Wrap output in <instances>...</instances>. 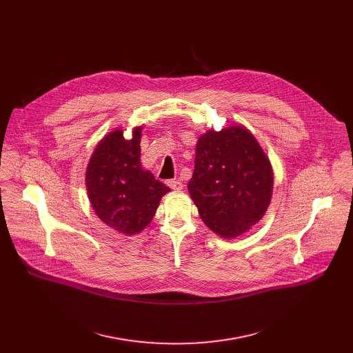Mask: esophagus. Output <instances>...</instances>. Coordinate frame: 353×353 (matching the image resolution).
<instances>
[{
	"instance_id": "esophagus-1",
	"label": "esophagus",
	"mask_w": 353,
	"mask_h": 353,
	"mask_svg": "<svg viewBox=\"0 0 353 353\" xmlns=\"http://www.w3.org/2000/svg\"><path fill=\"white\" fill-rule=\"evenodd\" d=\"M166 184H168L172 190H174V191L183 190V183H181L180 180H168Z\"/></svg>"
}]
</instances>
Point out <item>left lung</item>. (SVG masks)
<instances>
[{
	"mask_svg": "<svg viewBox=\"0 0 353 353\" xmlns=\"http://www.w3.org/2000/svg\"><path fill=\"white\" fill-rule=\"evenodd\" d=\"M272 188L271 162L247 128L210 130L198 138L188 191L212 232L225 239L245 233L264 216Z\"/></svg>",
	"mask_w": 353,
	"mask_h": 353,
	"instance_id": "left-lung-1",
	"label": "left lung"
}]
</instances>
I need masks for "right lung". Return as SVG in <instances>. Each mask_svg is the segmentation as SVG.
<instances>
[{"label":"right lung","mask_w":353,"mask_h":353,"mask_svg":"<svg viewBox=\"0 0 353 353\" xmlns=\"http://www.w3.org/2000/svg\"><path fill=\"white\" fill-rule=\"evenodd\" d=\"M142 127L125 139L123 130L97 143L86 168V190L93 211L109 228L125 236L142 232L154 219L162 196L170 191L141 165Z\"/></svg>","instance_id":"obj_1"}]
</instances>
